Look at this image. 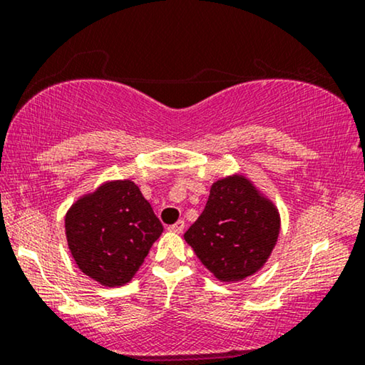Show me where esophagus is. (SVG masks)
<instances>
[{
    "mask_svg": "<svg viewBox=\"0 0 365 365\" xmlns=\"http://www.w3.org/2000/svg\"><path fill=\"white\" fill-rule=\"evenodd\" d=\"M168 229H169V231H171V232L181 234V232L184 231V221H178V222H174L173 226H169Z\"/></svg>",
    "mask_w": 365,
    "mask_h": 365,
    "instance_id": "esophagus-1",
    "label": "esophagus"
}]
</instances>
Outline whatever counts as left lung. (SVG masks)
<instances>
[{
    "mask_svg": "<svg viewBox=\"0 0 365 365\" xmlns=\"http://www.w3.org/2000/svg\"><path fill=\"white\" fill-rule=\"evenodd\" d=\"M281 232V214L246 174L212 182L206 207L184 239L202 266L221 282H237L261 271Z\"/></svg>",
    "mask_w": 365,
    "mask_h": 365,
    "instance_id": "1",
    "label": "left lung"
}]
</instances>
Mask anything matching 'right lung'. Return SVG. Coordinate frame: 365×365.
<instances>
[{"instance_id":"1","label":"right lung","mask_w":365,"mask_h":365,"mask_svg":"<svg viewBox=\"0 0 365 365\" xmlns=\"http://www.w3.org/2000/svg\"><path fill=\"white\" fill-rule=\"evenodd\" d=\"M64 232L81 272L104 287H119L143 266L163 224L136 182L116 179L71 204Z\"/></svg>"}]
</instances>
